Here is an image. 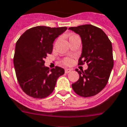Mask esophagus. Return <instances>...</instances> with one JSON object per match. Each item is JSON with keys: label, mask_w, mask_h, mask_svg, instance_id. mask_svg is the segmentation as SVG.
I'll return each mask as SVG.
<instances>
[{"label": "esophagus", "mask_w": 127, "mask_h": 127, "mask_svg": "<svg viewBox=\"0 0 127 127\" xmlns=\"http://www.w3.org/2000/svg\"><path fill=\"white\" fill-rule=\"evenodd\" d=\"M71 69H68V68H67V69H65V73H69L71 72Z\"/></svg>", "instance_id": "esophagus-1"}]
</instances>
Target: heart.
I'll use <instances>...</instances> for the list:
<instances>
[{
  "label": "heart",
  "mask_w": 127,
  "mask_h": 127,
  "mask_svg": "<svg viewBox=\"0 0 127 127\" xmlns=\"http://www.w3.org/2000/svg\"><path fill=\"white\" fill-rule=\"evenodd\" d=\"M76 36H78V35H75V34H72V35H70L69 39L71 38H73V37H76ZM71 60L70 59V58H65V59L63 60V63H64V64H65V65L70 64H71Z\"/></svg>",
  "instance_id": "heart-1"
}]
</instances>
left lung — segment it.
<instances>
[{"label":"left lung","instance_id":"1","mask_svg":"<svg viewBox=\"0 0 127 127\" xmlns=\"http://www.w3.org/2000/svg\"><path fill=\"white\" fill-rule=\"evenodd\" d=\"M69 29L81 37L82 50L78 64L86 63L88 65L85 71L76 69L79 79L72 84L73 90L81 97L94 96L107 84L114 67L112 43L100 28L94 25H80Z\"/></svg>","mask_w":127,"mask_h":127}]
</instances>
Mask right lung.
<instances>
[{"mask_svg":"<svg viewBox=\"0 0 127 127\" xmlns=\"http://www.w3.org/2000/svg\"><path fill=\"white\" fill-rule=\"evenodd\" d=\"M67 28L38 26L27 30L15 45L13 64L17 81L27 95L43 99L52 94L64 69L56 66L50 69L44 60L52 52L55 39Z\"/></svg>","mask_w":127,"mask_h":127,"instance_id":"1","label":"right lung"}]
</instances>
